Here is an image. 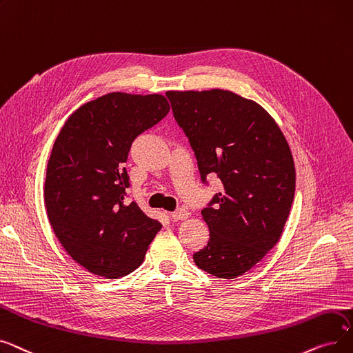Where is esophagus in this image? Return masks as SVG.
I'll list each match as a JSON object with an SVG mask.
<instances>
[{
  "label": "esophagus",
  "instance_id": "1",
  "mask_svg": "<svg viewBox=\"0 0 353 353\" xmlns=\"http://www.w3.org/2000/svg\"><path fill=\"white\" fill-rule=\"evenodd\" d=\"M190 216V212L185 208H179L175 212L171 214V218L174 221H179V220H185V218Z\"/></svg>",
  "mask_w": 353,
  "mask_h": 353
}]
</instances>
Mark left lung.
I'll return each mask as SVG.
<instances>
[{
    "label": "left lung",
    "mask_w": 353,
    "mask_h": 353,
    "mask_svg": "<svg viewBox=\"0 0 353 353\" xmlns=\"http://www.w3.org/2000/svg\"><path fill=\"white\" fill-rule=\"evenodd\" d=\"M205 182L216 174L223 191L201 211L208 244L195 264L218 279L251 270L280 240L294 198L296 170L276 121L254 100L211 90L166 92Z\"/></svg>",
    "instance_id": "obj_1"
}]
</instances>
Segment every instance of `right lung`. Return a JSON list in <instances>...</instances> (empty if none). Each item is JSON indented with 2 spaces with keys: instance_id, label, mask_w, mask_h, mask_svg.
<instances>
[{
  "instance_id": "right-lung-1",
  "label": "right lung",
  "mask_w": 353,
  "mask_h": 353,
  "mask_svg": "<svg viewBox=\"0 0 353 353\" xmlns=\"http://www.w3.org/2000/svg\"><path fill=\"white\" fill-rule=\"evenodd\" d=\"M170 112L165 96L113 92L81 105L50 154L44 204L57 240L77 264L106 279L142 264L161 223L125 203L132 142Z\"/></svg>"
}]
</instances>
